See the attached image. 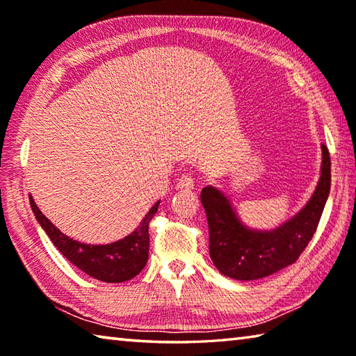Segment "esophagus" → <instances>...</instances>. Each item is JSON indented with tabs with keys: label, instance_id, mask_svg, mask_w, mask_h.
I'll return each mask as SVG.
<instances>
[{
	"label": "esophagus",
	"instance_id": "1",
	"mask_svg": "<svg viewBox=\"0 0 356 356\" xmlns=\"http://www.w3.org/2000/svg\"><path fill=\"white\" fill-rule=\"evenodd\" d=\"M195 186V179H193L191 174H184L177 180V188L180 190H191Z\"/></svg>",
	"mask_w": 356,
	"mask_h": 356
}]
</instances>
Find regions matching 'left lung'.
<instances>
[{
	"label": "left lung",
	"mask_w": 356,
	"mask_h": 356,
	"mask_svg": "<svg viewBox=\"0 0 356 356\" xmlns=\"http://www.w3.org/2000/svg\"><path fill=\"white\" fill-rule=\"evenodd\" d=\"M322 174L305 209L275 231H256L238 220L229 197L215 186L201 191L209 222L210 257L225 276L251 281L265 278L297 262L311 242L330 195L331 161L322 146Z\"/></svg>",
	"instance_id": "left-lung-1"
}]
</instances>
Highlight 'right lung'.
Returning a JSON list of instances; mask_svg holds the SVG:
<instances>
[{
  "mask_svg": "<svg viewBox=\"0 0 356 356\" xmlns=\"http://www.w3.org/2000/svg\"><path fill=\"white\" fill-rule=\"evenodd\" d=\"M29 204L40 222V226L50 237L56 250L92 278L105 282H124L135 278L141 272L149 257V222L159 210L160 201L149 210L138 229L122 240L108 245H88L76 242L63 234L35 206L29 196Z\"/></svg>",
  "mask_w": 356,
  "mask_h": 356,
  "instance_id": "1",
  "label": "right lung"
}]
</instances>
